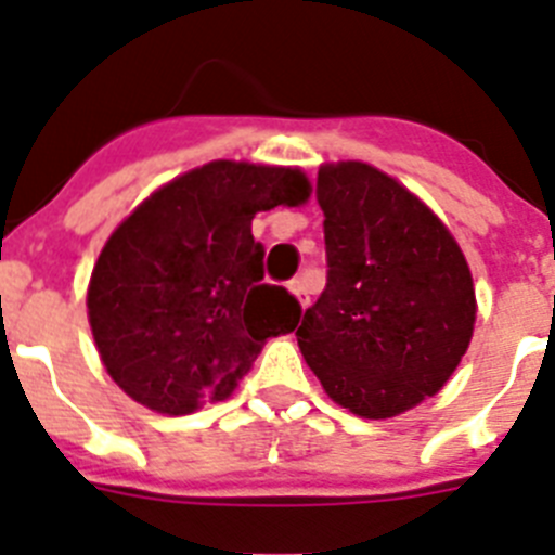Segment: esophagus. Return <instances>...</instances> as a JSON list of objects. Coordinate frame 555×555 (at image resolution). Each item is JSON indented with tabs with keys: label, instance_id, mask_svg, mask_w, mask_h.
Wrapping results in <instances>:
<instances>
[{
	"label": "esophagus",
	"instance_id": "obj_1",
	"mask_svg": "<svg viewBox=\"0 0 555 555\" xmlns=\"http://www.w3.org/2000/svg\"><path fill=\"white\" fill-rule=\"evenodd\" d=\"M287 287H291V293L298 298V301H301V305H305V307L310 305V291H307L305 276H296L291 284H287Z\"/></svg>",
	"mask_w": 555,
	"mask_h": 555
}]
</instances>
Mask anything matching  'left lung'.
<instances>
[{"label":"left lung","instance_id":"obj_1","mask_svg":"<svg viewBox=\"0 0 555 555\" xmlns=\"http://www.w3.org/2000/svg\"><path fill=\"white\" fill-rule=\"evenodd\" d=\"M326 287L296 330L337 404L391 418L452 377L475 326L464 254L444 223L363 162L318 170Z\"/></svg>","mask_w":555,"mask_h":555}]
</instances>
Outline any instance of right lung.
<instances>
[{"mask_svg": "<svg viewBox=\"0 0 555 555\" xmlns=\"http://www.w3.org/2000/svg\"><path fill=\"white\" fill-rule=\"evenodd\" d=\"M310 181L291 167L211 162L153 192L105 243L89 284V324L128 397L186 416L234 391L268 337L301 305L264 279L257 211L298 206Z\"/></svg>", "mask_w": 555, "mask_h": 555, "instance_id": "add662e5", "label": "right lung"}]
</instances>
